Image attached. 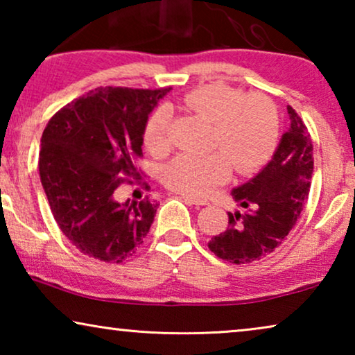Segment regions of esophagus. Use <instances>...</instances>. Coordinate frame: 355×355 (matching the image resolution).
<instances>
[{
    "label": "esophagus",
    "instance_id": "obj_1",
    "mask_svg": "<svg viewBox=\"0 0 355 355\" xmlns=\"http://www.w3.org/2000/svg\"><path fill=\"white\" fill-rule=\"evenodd\" d=\"M181 198H182V200H186L187 203H191V205H196V207L208 205L207 198H202V197H193V196H187V193H182Z\"/></svg>",
    "mask_w": 355,
    "mask_h": 355
}]
</instances>
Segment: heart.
I'll return each instance as SVG.
<instances>
[{
    "label": "heart",
    "mask_w": 355,
    "mask_h": 355,
    "mask_svg": "<svg viewBox=\"0 0 355 355\" xmlns=\"http://www.w3.org/2000/svg\"><path fill=\"white\" fill-rule=\"evenodd\" d=\"M193 113L213 121L210 153H181L164 169V182L187 196H205L234 171L247 174L260 168L273 153L279 118L266 95L247 94L225 84L202 85L182 98ZM144 144L150 153L163 155L169 147L168 114L163 108L148 116Z\"/></svg>",
    "instance_id": "1"
}]
</instances>
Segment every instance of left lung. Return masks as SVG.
Wrapping results in <instances>:
<instances>
[{
	"label": "left lung",
	"instance_id": "left-lung-1",
	"mask_svg": "<svg viewBox=\"0 0 355 355\" xmlns=\"http://www.w3.org/2000/svg\"><path fill=\"white\" fill-rule=\"evenodd\" d=\"M289 128L271 162L231 196L244 211L231 213L227 230L213 236L208 249L218 259L244 265L278 249L300 218L313 174V145L307 125L288 105Z\"/></svg>",
	"mask_w": 355,
	"mask_h": 355
}]
</instances>
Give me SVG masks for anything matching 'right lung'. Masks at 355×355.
<instances>
[{
    "mask_svg": "<svg viewBox=\"0 0 355 355\" xmlns=\"http://www.w3.org/2000/svg\"><path fill=\"white\" fill-rule=\"evenodd\" d=\"M166 89L98 87L48 121L38 158L51 213L84 255L108 263L135 254L152 226L157 203L116 200L124 182L140 176L144 128ZM148 191V184H142Z\"/></svg>",
    "mask_w": 355,
    "mask_h": 355,
    "instance_id": "obj_1",
    "label": "right lung"
}]
</instances>
